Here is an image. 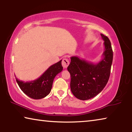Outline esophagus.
Returning <instances> with one entry per match:
<instances>
[{"label":"esophagus","instance_id":"1","mask_svg":"<svg viewBox=\"0 0 132 132\" xmlns=\"http://www.w3.org/2000/svg\"><path fill=\"white\" fill-rule=\"evenodd\" d=\"M62 66H63L64 68H67L69 64V60L66 57L63 58L62 62Z\"/></svg>","mask_w":132,"mask_h":132}]
</instances>
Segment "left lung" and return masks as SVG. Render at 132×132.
I'll return each mask as SVG.
<instances>
[{"label": "left lung", "mask_w": 132, "mask_h": 132, "mask_svg": "<svg viewBox=\"0 0 132 132\" xmlns=\"http://www.w3.org/2000/svg\"><path fill=\"white\" fill-rule=\"evenodd\" d=\"M105 50L102 59L93 63L77 56L70 57L68 70L70 74V88L76 97L87 100L97 95L108 81L113 60V51L108 37L101 34Z\"/></svg>", "instance_id": "left-lung-1"}]
</instances>
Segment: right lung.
<instances>
[{
	"instance_id": "1",
	"label": "right lung",
	"mask_w": 132,
	"mask_h": 132,
	"mask_svg": "<svg viewBox=\"0 0 132 132\" xmlns=\"http://www.w3.org/2000/svg\"><path fill=\"white\" fill-rule=\"evenodd\" d=\"M62 70L61 60L51 66L36 80L24 82L16 77L15 79L20 88L25 94L32 99L39 100L45 97L50 93L54 78Z\"/></svg>"
}]
</instances>
